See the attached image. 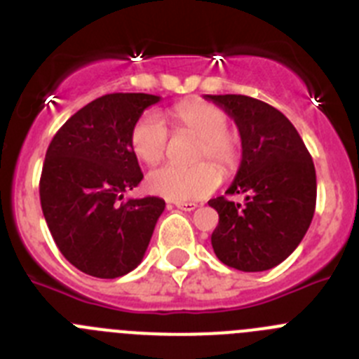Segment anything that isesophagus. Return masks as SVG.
Segmentation results:
<instances>
[{"instance_id":"1","label":"esophagus","mask_w":359,"mask_h":359,"mask_svg":"<svg viewBox=\"0 0 359 359\" xmlns=\"http://www.w3.org/2000/svg\"><path fill=\"white\" fill-rule=\"evenodd\" d=\"M175 207L180 210H187V212H191V210H195L198 205H196L195 202H177Z\"/></svg>"}]
</instances>
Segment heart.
Listing matches in <instances>:
<instances>
[{
    "label": "heart",
    "instance_id": "1",
    "mask_svg": "<svg viewBox=\"0 0 359 359\" xmlns=\"http://www.w3.org/2000/svg\"><path fill=\"white\" fill-rule=\"evenodd\" d=\"M168 115L179 129L198 136L196 161L210 158L221 172H230L236 166L239 145L229 133V118L223 109L203 100H184L175 104ZM168 138L170 133L164 120L156 111H147L133 126L130 149L140 161L156 164L164 157ZM212 163L203 161L191 168L164 164L147 175V189L172 202L203 198L221 182L219 170Z\"/></svg>",
    "mask_w": 359,
    "mask_h": 359
}]
</instances>
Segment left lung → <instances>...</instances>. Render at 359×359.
Listing matches in <instances>:
<instances>
[{
    "label": "left lung",
    "instance_id": "obj_1",
    "mask_svg": "<svg viewBox=\"0 0 359 359\" xmlns=\"http://www.w3.org/2000/svg\"><path fill=\"white\" fill-rule=\"evenodd\" d=\"M233 118L243 159L226 195L209 200L219 214L214 253L244 273L273 269L299 246L316 212V166L299 133L281 111L248 95H205Z\"/></svg>",
    "mask_w": 359,
    "mask_h": 359
}]
</instances>
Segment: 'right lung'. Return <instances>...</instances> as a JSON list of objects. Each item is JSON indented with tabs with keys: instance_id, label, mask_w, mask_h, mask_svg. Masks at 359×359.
Here are the masks:
<instances>
[{
	"instance_id": "right-lung-1",
	"label": "right lung",
	"mask_w": 359,
	"mask_h": 359,
	"mask_svg": "<svg viewBox=\"0 0 359 359\" xmlns=\"http://www.w3.org/2000/svg\"><path fill=\"white\" fill-rule=\"evenodd\" d=\"M161 97L108 93L55 134L40 177V205L62 255L83 273L118 278L143 260L164 210L157 196L123 200L143 179L130 130Z\"/></svg>"
}]
</instances>
